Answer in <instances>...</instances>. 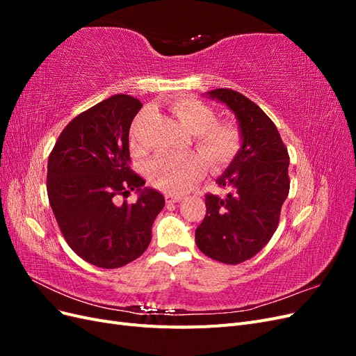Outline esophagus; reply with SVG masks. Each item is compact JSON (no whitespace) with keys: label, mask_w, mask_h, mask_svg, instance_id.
Returning a JSON list of instances; mask_svg holds the SVG:
<instances>
[{"label":"esophagus","mask_w":356,"mask_h":356,"mask_svg":"<svg viewBox=\"0 0 356 356\" xmlns=\"http://www.w3.org/2000/svg\"><path fill=\"white\" fill-rule=\"evenodd\" d=\"M165 199L166 203H177L181 200V196L175 195V193H165Z\"/></svg>","instance_id":"1"}]
</instances>
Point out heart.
<instances>
[{
    "label": "heart",
    "instance_id": "obj_1",
    "mask_svg": "<svg viewBox=\"0 0 356 356\" xmlns=\"http://www.w3.org/2000/svg\"><path fill=\"white\" fill-rule=\"evenodd\" d=\"M172 113L190 134L195 135V145L200 153L184 156H159L147 168L152 184L168 193L186 191L197 181L204 161L211 170L227 168L242 149L241 129L229 122H217V114L209 105L197 99H178L172 104ZM136 144L135 129L132 132Z\"/></svg>",
    "mask_w": 356,
    "mask_h": 356
}]
</instances>
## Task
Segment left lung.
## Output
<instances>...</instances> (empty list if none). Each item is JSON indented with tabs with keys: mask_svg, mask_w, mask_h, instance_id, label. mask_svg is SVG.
Instances as JSON below:
<instances>
[{
	"mask_svg": "<svg viewBox=\"0 0 356 356\" xmlns=\"http://www.w3.org/2000/svg\"><path fill=\"white\" fill-rule=\"evenodd\" d=\"M208 93L234 113L243 144L217 179L227 196H204L207 215L196 229V245L212 260L239 264L260 252L277 229L289 193V156L275 123L257 104L232 89Z\"/></svg>",
	"mask_w": 356,
	"mask_h": 356,
	"instance_id": "8db88e82",
	"label": "left lung"
}]
</instances>
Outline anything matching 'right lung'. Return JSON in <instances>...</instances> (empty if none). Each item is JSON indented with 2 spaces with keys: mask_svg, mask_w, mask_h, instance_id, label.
Wrapping results in <instances>:
<instances>
[{
  "mask_svg": "<svg viewBox=\"0 0 356 356\" xmlns=\"http://www.w3.org/2000/svg\"><path fill=\"white\" fill-rule=\"evenodd\" d=\"M143 104L114 95L67 124L47 163V196L59 229L84 261L104 268L126 266L152 242L165 197L131 169L129 129ZM136 189L132 205L117 195Z\"/></svg>",
  "mask_w": 356,
  "mask_h": 356,
  "instance_id": "obj_1",
  "label": "right lung"
}]
</instances>
